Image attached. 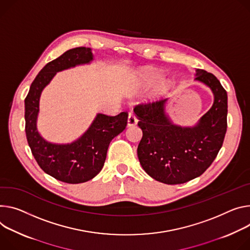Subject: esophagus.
<instances>
[{"label":"esophagus","mask_w":250,"mask_h":250,"mask_svg":"<svg viewBox=\"0 0 250 250\" xmlns=\"http://www.w3.org/2000/svg\"><path fill=\"white\" fill-rule=\"evenodd\" d=\"M138 124V119L132 113H129L127 118V126H133Z\"/></svg>","instance_id":"1"}]
</instances>
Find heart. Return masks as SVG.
Segmentation results:
<instances>
[{"label": "heart", "instance_id": "heart-1", "mask_svg": "<svg viewBox=\"0 0 250 250\" xmlns=\"http://www.w3.org/2000/svg\"><path fill=\"white\" fill-rule=\"evenodd\" d=\"M138 76H139L140 82L146 85V84H149L153 81L157 80L158 78H160L161 75H160V73L154 71V70L146 69V70H142V71L138 72ZM168 87H169V82L165 78L160 79L156 82L155 86L150 92L148 99L151 101L160 99L162 96L165 95V93L168 89Z\"/></svg>", "mask_w": 250, "mask_h": 250}]
</instances>
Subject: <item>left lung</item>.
Returning <instances> with one entry per match:
<instances>
[{
	"mask_svg": "<svg viewBox=\"0 0 250 250\" xmlns=\"http://www.w3.org/2000/svg\"><path fill=\"white\" fill-rule=\"evenodd\" d=\"M213 94V104L191 126L175 125L167 112L168 99L133 108L143 130L138 156L145 171L167 185L185 184L206 171L222 146L228 127V94L207 71L195 79Z\"/></svg>",
	"mask_w": 250,
	"mask_h": 250,
	"instance_id": "1",
	"label": "left lung"
}]
</instances>
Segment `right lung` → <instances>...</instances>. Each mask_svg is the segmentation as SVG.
Returning a JSON list of instances; mask_svg holds the SVG:
<instances>
[{"label": "right lung", "mask_w": 250, "mask_h": 250, "mask_svg": "<svg viewBox=\"0 0 250 250\" xmlns=\"http://www.w3.org/2000/svg\"><path fill=\"white\" fill-rule=\"evenodd\" d=\"M94 61L90 48L80 47L64 52L40 71L25 100L26 135L29 146L40 167L49 175L66 184H82L102 170L109 143L124 131L127 113L116 117L97 113L93 123L81 137L70 144H55L44 140L38 130L42 92L57 73Z\"/></svg>", "instance_id": "right-lung-1"}]
</instances>
